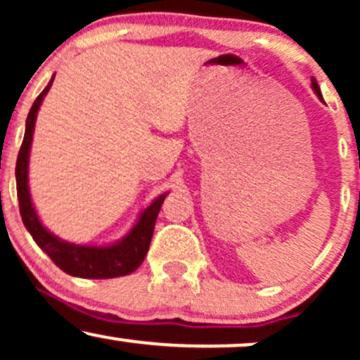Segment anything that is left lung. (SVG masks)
<instances>
[{"instance_id":"left-lung-1","label":"left lung","mask_w":360,"mask_h":360,"mask_svg":"<svg viewBox=\"0 0 360 360\" xmlns=\"http://www.w3.org/2000/svg\"><path fill=\"white\" fill-rule=\"evenodd\" d=\"M311 88H313V91H315V94H316V96L320 98L321 101H323V98H321V91H320V86H318V82H316L315 77H311Z\"/></svg>"}]
</instances>
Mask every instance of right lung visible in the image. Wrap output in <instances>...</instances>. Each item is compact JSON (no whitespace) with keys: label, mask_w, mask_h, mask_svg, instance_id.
<instances>
[{"label":"right lung","mask_w":360,"mask_h":360,"mask_svg":"<svg viewBox=\"0 0 360 360\" xmlns=\"http://www.w3.org/2000/svg\"><path fill=\"white\" fill-rule=\"evenodd\" d=\"M52 82L53 77L47 84V88L37 96L30 111H28L27 125H25V137L22 147H20L18 159H16V194H18L20 214H22L23 225L27 226V230L34 237L37 245L65 274L88 279H110L131 274L135 269H139V266L146 259L148 245H150L152 240V233H154L157 214H159V210L164 200H166L167 193L155 198L150 206H147L140 213L134 229L122 240L111 243V245H76V243L60 240L59 237L49 232L42 225V221L39 220V217H37L30 198V189H28V157H30L37 113H39L44 96L51 89Z\"/></svg>","instance_id":"1"}]
</instances>
